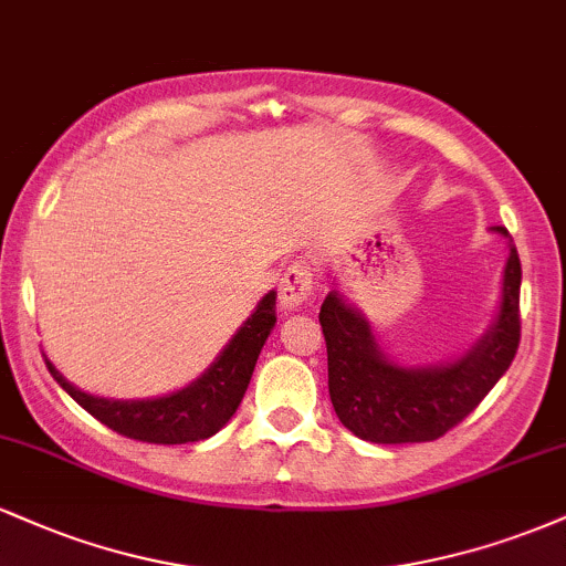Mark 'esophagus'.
Returning a JSON list of instances; mask_svg holds the SVG:
<instances>
[{
	"mask_svg": "<svg viewBox=\"0 0 566 566\" xmlns=\"http://www.w3.org/2000/svg\"><path fill=\"white\" fill-rule=\"evenodd\" d=\"M314 295V274L305 261H295L279 282V303L284 311H297Z\"/></svg>",
	"mask_w": 566,
	"mask_h": 566,
	"instance_id": "1",
	"label": "esophagus"
}]
</instances>
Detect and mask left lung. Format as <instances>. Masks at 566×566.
I'll list each match as a JSON object with an SVG mask.
<instances>
[{
  "label": "left lung",
  "instance_id": "left-lung-1",
  "mask_svg": "<svg viewBox=\"0 0 566 566\" xmlns=\"http://www.w3.org/2000/svg\"><path fill=\"white\" fill-rule=\"evenodd\" d=\"M503 295L495 322L454 361L437 367H401L382 354L369 322L337 290L324 297L319 322L327 340L329 399L340 423L375 444H412L444 437L503 378L516 356L522 263L509 229Z\"/></svg>",
  "mask_w": 566,
  "mask_h": 566
}]
</instances>
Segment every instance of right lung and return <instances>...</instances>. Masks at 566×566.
I'll return each instance as SVG.
<instances>
[{
  "label": "right lung",
  "mask_w": 566,
  "mask_h": 566,
  "mask_svg": "<svg viewBox=\"0 0 566 566\" xmlns=\"http://www.w3.org/2000/svg\"><path fill=\"white\" fill-rule=\"evenodd\" d=\"M274 324L276 292L271 290L197 380L157 399H103L84 394L57 373L48 356L44 361L63 391L112 431L148 444H186L212 437L229 423L250 386L252 369Z\"/></svg>",
  "instance_id": "add662e5"
}]
</instances>
